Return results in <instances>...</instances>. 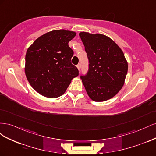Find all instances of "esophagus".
Masks as SVG:
<instances>
[{"instance_id":"34e87169","label":"esophagus","mask_w":156,"mask_h":156,"mask_svg":"<svg viewBox=\"0 0 156 156\" xmlns=\"http://www.w3.org/2000/svg\"><path fill=\"white\" fill-rule=\"evenodd\" d=\"M77 69H78L79 70H80V69H81V64H77Z\"/></svg>"}]
</instances>
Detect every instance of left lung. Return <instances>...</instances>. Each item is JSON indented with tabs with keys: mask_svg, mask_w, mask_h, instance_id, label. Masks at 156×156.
<instances>
[{
	"mask_svg": "<svg viewBox=\"0 0 156 156\" xmlns=\"http://www.w3.org/2000/svg\"><path fill=\"white\" fill-rule=\"evenodd\" d=\"M89 61L86 75H81L88 96L100 102L114 97L124 86L128 65L123 51L110 37L81 32Z\"/></svg>",
	"mask_w": 156,
	"mask_h": 156,
	"instance_id": "8db88e82",
	"label": "left lung"
}]
</instances>
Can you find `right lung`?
<instances>
[{"instance_id":"right-lung-1","label":"right lung","mask_w":156,"mask_h":156,"mask_svg":"<svg viewBox=\"0 0 156 156\" xmlns=\"http://www.w3.org/2000/svg\"><path fill=\"white\" fill-rule=\"evenodd\" d=\"M76 35L73 31L55 30L37 38L27 51L25 72L31 87L41 95L58 98L79 75L71 63L73 51L68 43Z\"/></svg>"}]
</instances>
